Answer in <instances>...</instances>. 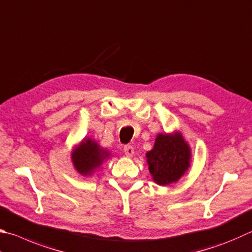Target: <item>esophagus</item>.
I'll list each match as a JSON object with an SVG mask.
<instances>
[{"instance_id": "34e87169", "label": "esophagus", "mask_w": 252, "mask_h": 252, "mask_svg": "<svg viewBox=\"0 0 252 252\" xmlns=\"http://www.w3.org/2000/svg\"><path fill=\"white\" fill-rule=\"evenodd\" d=\"M123 151H125V154L126 155V157H129V158H131L132 155L134 154V149L132 145H125Z\"/></svg>"}]
</instances>
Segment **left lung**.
<instances>
[{
  "label": "left lung",
  "instance_id": "obj_1",
  "mask_svg": "<svg viewBox=\"0 0 252 252\" xmlns=\"http://www.w3.org/2000/svg\"><path fill=\"white\" fill-rule=\"evenodd\" d=\"M149 170L158 185L176 182L189 166L190 151L181 133L158 134L146 154Z\"/></svg>",
  "mask_w": 252,
  "mask_h": 252
}]
</instances>
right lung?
<instances>
[{
    "mask_svg": "<svg viewBox=\"0 0 252 252\" xmlns=\"http://www.w3.org/2000/svg\"><path fill=\"white\" fill-rule=\"evenodd\" d=\"M107 152L99 149L98 144L90 139L81 142V144L72 153V162L76 170L82 175L93 172L106 158Z\"/></svg>",
    "mask_w": 252,
    "mask_h": 252,
    "instance_id": "add662e5",
    "label": "right lung"
}]
</instances>
